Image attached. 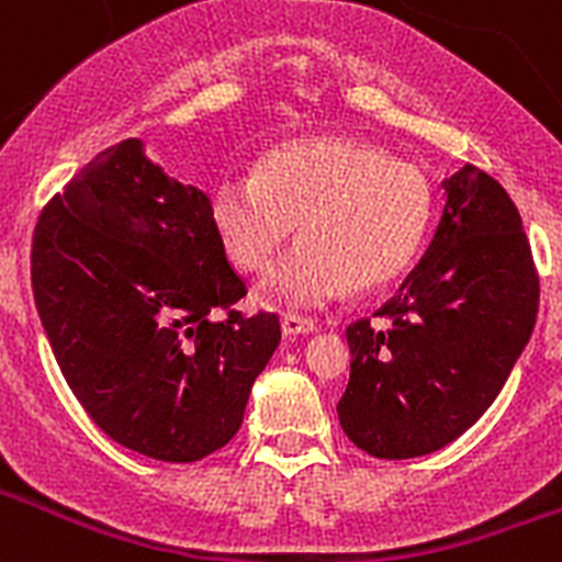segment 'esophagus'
<instances>
[{"label": "esophagus", "mask_w": 562, "mask_h": 562, "mask_svg": "<svg viewBox=\"0 0 562 562\" xmlns=\"http://www.w3.org/2000/svg\"><path fill=\"white\" fill-rule=\"evenodd\" d=\"M281 331L284 335H312V331H317V324L312 321V317H304V315H284L281 317Z\"/></svg>", "instance_id": "34e87169"}]
</instances>
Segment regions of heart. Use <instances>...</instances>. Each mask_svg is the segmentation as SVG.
<instances>
[{"instance_id":"heart-1","label":"heart","mask_w":562,"mask_h":562,"mask_svg":"<svg viewBox=\"0 0 562 562\" xmlns=\"http://www.w3.org/2000/svg\"><path fill=\"white\" fill-rule=\"evenodd\" d=\"M434 213L428 173L340 134L284 143L256 173L222 171L211 188L213 227L245 272L270 276L301 227L304 245L272 278L295 306L394 284L419 258Z\"/></svg>"}]
</instances>
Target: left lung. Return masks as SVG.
<instances>
[{
  "instance_id": "1",
  "label": "left lung",
  "mask_w": 562,
  "mask_h": 562,
  "mask_svg": "<svg viewBox=\"0 0 562 562\" xmlns=\"http://www.w3.org/2000/svg\"><path fill=\"white\" fill-rule=\"evenodd\" d=\"M445 211L400 292L346 329L351 376L337 416L376 459H416L473 428L538 317L540 281L520 213L486 171L445 180Z\"/></svg>"
}]
</instances>
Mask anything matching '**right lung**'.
Masks as SVG:
<instances>
[{"mask_svg":"<svg viewBox=\"0 0 562 562\" xmlns=\"http://www.w3.org/2000/svg\"><path fill=\"white\" fill-rule=\"evenodd\" d=\"M30 276L58 369L103 434L177 464L236 436L281 324L236 310L247 286L211 200L140 140L101 151L47 202Z\"/></svg>","mask_w":562,"mask_h":562,"instance_id":"add662e5","label":"right lung"}]
</instances>
